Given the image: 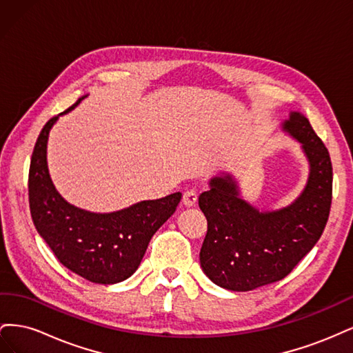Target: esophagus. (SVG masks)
Segmentation results:
<instances>
[{
  "mask_svg": "<svg viewBox=\"0 0 353 353\" xmlns=\"http://www.w3.org/2000/svg\"><path fill=\"white\" fill-rule=\"evenodd\" d=\"M183 201H184V205H185L187 208L194 206L196 201H197V191H196L194 188L185 190V191H184V196H183Z\"/></svg>",
  "mask_w": 353,
  "mask_h": 353,
  "instance_id": "34e87169",
  "label": "esophagus"
}]
</instances>
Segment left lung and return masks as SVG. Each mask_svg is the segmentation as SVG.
<instances>
[{
	"mask_svg": "<svg viewBox=\"0 0 353 353\" xmlns=\"http://www.w3.org/2000/svg\"><path fill=\"white\" fill-rule=\"evenodd\" d=\"M283 131L302 145L307 183L292 205L259 210L240 197L237 181L223 174L199 197L208 219L200 265L210 281L232 292H249L283 280L312 250L328 221L333 168L327 147L306 117L292 112Z\"/></svg>",
	"mask_w": 353,
	"mask_h": 353,
	"instance_id": "1",
	"label": "left lung"
}]
</instances>
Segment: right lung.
<instances>
[{"label":"right lung","mask_w":353,"mask_h":353,"mask_svg":"<svg viewBox=\"0 0 353 353\" xmlns=\"http://www.w3.org/2000/svg\"><path fill=\"white\" fill-rule=\"evenodd\" d=\"M38 137L29 168V208L39 236L72 272L95 284L121 283L137 271L153 234L174 215L181 193L144 200L112 212L94 213L70 205L52 184L47 166V141L59 116Z\"/></svg>","instance_id":"add662e5"}]
</instances>
